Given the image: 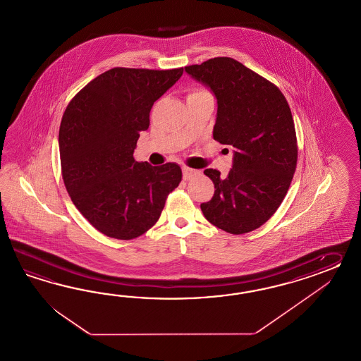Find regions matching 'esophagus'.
<instances>
[{
    "mask_svg": "<svg viewBox=\"0 0 361 361\" xmlns=\"http://www.w3.org/2000/svg\"><path fill=\"white\" fill-rule=\"evenodd\" d=\"M200 172L197 171V169H193V168H189V166H184L183 168V177L185 178V180H189V178H192L193 176L198 175Z\"/></svg>",
    "mask_w": 361,
    "mask_h": 361,
    "instance_id": "34e87169",
    "label": "esophagus"
}]
</instances>
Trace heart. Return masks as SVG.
<instances>
[{
  "instance_id": "heart-1",
  "label": "heart",
  "mask_w": 361,
  "mask_h": 361,
  "mask_svg": "<svg viewBox=\"0 0 361 361\" xmlns=\"http://www.w3.org/2000/svg\"><path fill=\"white\" fill-rule=\"evenodd\" d=\"M205 93H207V92H205V90H195V92H192V93L189 94V97H190V96H200V94H205Z\"/></svg>"
}]
</instances>
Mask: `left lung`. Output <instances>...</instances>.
Instances as JSON below:
<instances>
[{"label":"left lung","instance_id":"1","mask_svg":"<svg viewBox=\"0 0 361 361\" xmlns=\"http://www.w3.org/2000/svg\"><path fill=\"white\" fill-rule=\"evenodd\" d=\"M185 72L214 93L213 137L234 148L226 177L216 169L204 171L215 190L201 210L226 233L254 231L281 205L295 172L298 149L290 107L274 84L235 59H209Z\"/></svg>","mask_w":361,"mask_h":361}]
</instances>
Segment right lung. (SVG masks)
Returning <instances> with one entry per match:
<instances>
[{
    "instance_id": "1",
    "label": "right lung",
    "mask_w": 361,
    "mask_h": 361,
    "mask_svg": "<svg viewBox=\"0 0 361 361\" xmlns=\"http://www.w3.org/2000/svg\"><path fill=\"white\" fill-rule=\"evenodd\" d=\"M184 68H111L71 99L60 130L61 175L72 202L96 230L130 240L148 231L183 173L175 163L135 161L149 111Z\"/></svg>"
}]
</instances>
